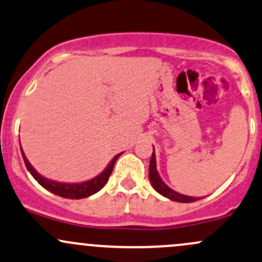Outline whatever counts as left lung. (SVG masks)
Instances as JSON below:
<instances>
[{
  "label": "left lung",
  "instance_id": "8db88e82",
  "mask_svg": "<svg viewBox=\"0 0 262 262\" xmlns=\"http://www.w3.org/2000/svg\"><path fill=\"white\" fill-rule=\"evenodd\" d=\"M149 179H150L151 186L155 189V191L159 192V194L163 195L164 198H168V199L173 201H178V203H192V201H196L200 199V198H192L188 196V195L180 194V192L169 188V186L163 182V179L160 178V175L157 170V159H155L154 146L153 154H151L150 158V164H149Z\"/></svg>",
  "mask_w": 262,
  "mask_h": 262
}]
</instances>
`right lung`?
<instances>
[{
  "mask_svg": "<svg viewBox=\"0 0 262 262\" xmlns=\"http://www.w3.org/2000/svg\"><path fill=\"white\" fill-rule=\"evenodd\" d=\"M21 153H22V157H24L26 168H27V170L30 171L31 175H32L34 179L38 182L39 185H42L43 188L47 189L48 191L53 192V194L58 195V196L67 198V199H83V198H88L91 196V195L98 192L100 189L107 184L109 177H111L112 171H113L114 164H116L118 158L122 155V153L117 154L116 157L108 163L107 168H105L102 173L97 175V177H94L93 179L87 180V182H83V183H59V182H54V180L47 179V178H45L43 175L39 174L38 171L31 165V163L28 162V159L26 158L22 148H21Z\"/></svg>",
  "mask_w": 262,
  "mask_h": 262,
  "instance_id": "add662e5",
  "label": "right lung"
}]
</instances>
